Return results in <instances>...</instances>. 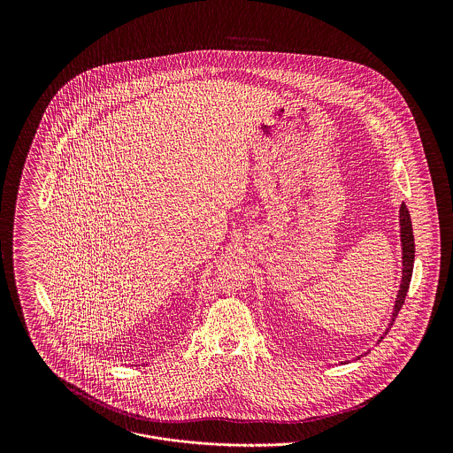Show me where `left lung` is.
Here are the masks:
<instances>
[{
	"mask_svg": "<svg viewBox=\"0 0 453 453\" xmlns=\"http://www.w3.org/2000/svg\"><path fill=\"white\" fill-rule=\"evenodd\" d=\"M399 223H401V242H403V280H401V289L395 298L394 305V319L399 314L401 307L404 305V298L410 288L411 280V272H413V261H415V239H413V228H411V219L408 207L403 203L399 209ZM392 319V321H394Z\"/></svg>",
	"mask_w": 453,
	"mask_h": 453,
	"instance_id": "1",
	"label": "left lung"
}]
</instances>
